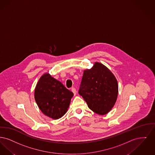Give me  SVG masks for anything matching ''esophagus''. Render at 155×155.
Instances as JSON below:
<instances>
[{
	"instance_id": "1",
	"label": "esophagus",
	"mask_w": 155,
	"mask_h": 155,
	"mask_svg": "<svg viewBox=\"0 0 155 155\" xmlns=\"http://www.w3.org/2000/svg\"><path fill=\"white\" fill-rule=\"evenodd\" d=\"M71 90H72V91L73 92V93H74V95L76 94V93H77V92H76V88H71Z\"/></svg>"
}]
</instances>
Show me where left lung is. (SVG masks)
Listing matches in <instances>:
<instances>
[{
  "instance_id": "obj_1",
  "label": "left lung",
  "mask_w": 155,
  "mask_h": 155,
  "mask_svg": "<svg viewBox=\"0 0 155 155\" xmlns=\"http://www.w3.org/2000/svg\"><path fill=\"white\" fill-rule=\"evenodd\" d=\"M79 94L91 110L97 114H107L117 100V81L107 68L95 62L91 69L84 71Z\"/></svg>"
}]
</instances>
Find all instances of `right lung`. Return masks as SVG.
<instances>
[{"mask_svg": "<svg viewBox=\"0 0 155 155\" xmlns=\"http://www.w3.org/2000/svg\"><path fill=\"white\" fill-rule=\"evenodd\" d=\"M74 93L48 74H43L35 90V99L41 111L58 119L68 110Z\"/></svg>", "mask_w": 155, "mask_h": 155, "instance_id": "1", "label": "right lung"}]
</instances>
